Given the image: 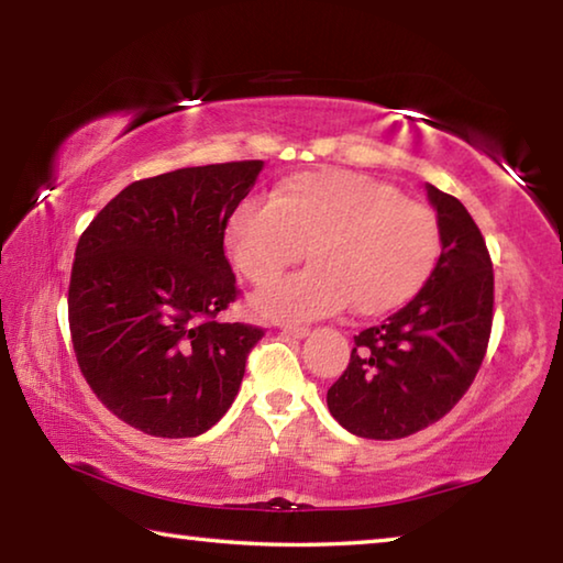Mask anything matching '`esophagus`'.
<instances>
[{
    "mask_svg": "<svg viewBox=\"0 0 563 563\" xmlns=\"http://www.w3.org/2000/svg\"><path fill=\"white\" fill-rule=\"evenodd\" d=\"M280 330L285 332V335H290V338H305L308 335V328H302V325H280Z\"/></svg>",
    "mask_w": 563,
    "mask_h": 563,
    "instance_id": "esophagus-1",
    "label": "esophagus"
}]
</instances>
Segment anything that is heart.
I'll return each instance as SVG.
<instances>
[{
  "label": "heart",
  "instance_id": "1",
  "mask_svg": "<svg viewBox=\"0 0 563 563\" xmlns=\"http://www.w3.org/2000/svg\"><path fill=\"white\" fill-rule=\"evenodd\" d=\"M233 268L268 285L309 247L310 269L273 284L253 308L273 320H316L350 302L383 316L415 298L440 255V225L395 186L340 168L283 178L268 203H243L223 231Z\"/></svg>",
  "mask_w": 563,
  "mask_h": 563
}]
</instances>
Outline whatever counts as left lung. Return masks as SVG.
Here are the masks:
<instances>
[{
  "mask_svg": "<svg viewBox=\"0 0 563 563\" xmlns=\"http://www.w3.org/2000/svg\"><path fill=\"white\" fill-rule=\"evenodd\" d=\"M442 253L402 310L355 335L328 409L365 440H402L460 402L487 355L494 271L474 218L454 196L427 186Z\"/></svg>",
  "mask_w": 563,
  "mask_h": 563,
  "instance_id": "left-lung-1",
  "label": "left lung"
}]
</instances>
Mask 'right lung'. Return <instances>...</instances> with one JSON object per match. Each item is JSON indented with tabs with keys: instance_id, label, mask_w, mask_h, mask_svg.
Segmentation results:
<instances>
[{
	"instance_id": "1",
	"label": "right lung",
	"mask_w": 563,
	"mask_h": 563,
	"mask_svg": "<svg viewBox=\"0 0 563 563\" xmlns=\"http://www.w3.org/2000/svg\"><path fill=\"white\" fill-rule=\"evenodd\" d=\"M263 161L178 168L133 180L81 233L69 330L101 405L151 437H198L241 389L265 332L221 322L238 298L223 231Z\"/></svg>"
}]
</instances>
